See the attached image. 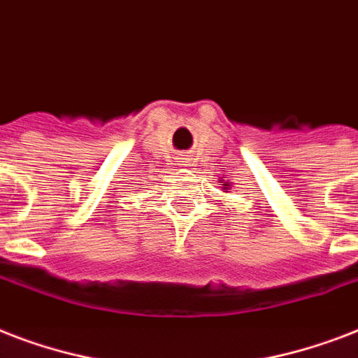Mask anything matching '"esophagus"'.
I'll use <instances>...</instances> for the list:
<instances>
[{
    "label": "esophagus",
    "mask_w": 358,
    "mask_h": 358,
    "mask_svg": "<svg viewBox=\"0 0 358 358\" xmlns=\"http://www.w3.org/2000/svg\"><path fill=\"white\" fill-rule=\"evenodd\" d=\"M178 159H180L178 165H184V167L187 165V163H189V157H178Z\"/></svg>",
    "instance_id": "obj_1"
}]
</instances>
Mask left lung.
<instances>
[{
    "instance_id": "8db88e82",
    "label": "left lung",
    "mask_w": 358,
    "mask_h": 358,
    "mask_svg": "<svg viewBox=\"0 0 358 358\" xmlns=\"http://www.w3.org/2000/svg\"><path fill=\"white\" fill-rule=\"evenodd\" d=\"M224 185H227V184H224Z\"/></svg>"
}]
</instances>
